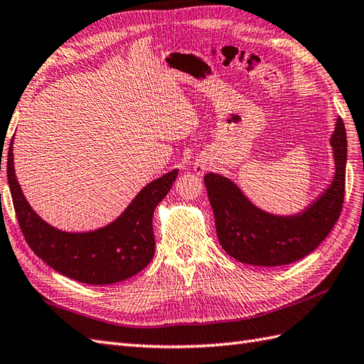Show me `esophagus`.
Returning <instances> with one entry per match:
<instances>
[{"mask_svg": "<svg viewBox=\"0 0 364 364\" xmlns=\"http://www.w3.org/2000/svg\"><path fill=\"white\" fill-rule=\"evenodd\" d=\"M206 171V164H200V166H197V172L198 173H203Z\"/></svg>", "mask_w": 364, "mask_h": 364, "instance_id": "1", "label": "esophagus"}]
</instances>
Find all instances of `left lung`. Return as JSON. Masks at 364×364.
<instances>
[{
    "mask_svg": "<svg viewBox=\"0 0 364 364\" xmlns=\"http://www.w3.org/2000/svg\"><path fill=\"white\" fill-rule=\"evenodd\" d=\"M331 146L335 161L331 184L293 215L262 210L230 178L213 172L205 175L217 237L226 255L248 265L281 267L306 257L327 237L344 200L348 139L341 117L335 124Z\"/></svg>",
    "mask_w": 364,
    "mask_h": 364,
    "instance_id": "left-lung-1",
    "label": "left lung"
}]
</instances>
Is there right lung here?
<instances>
[{"mask_svg":"<svg viewBox=\"0 0 364 364\" xmlns=\"http://www.w3.org/2000/svg\"><path fill=\"white\" fill-rule=\"evenodd\" d=\"M14 138L7 154V180L16 218L31 250L60 274L90 285L125 281L146 268L155 255L151 217L178 176V168L149 183L124 213L88 232L57 230L41 218L23 196L14 167Z\"/></svg>","mask_w":364,"mask_h":364,"instance_id":"obj_1","label":"right lung"}]
</instances>
